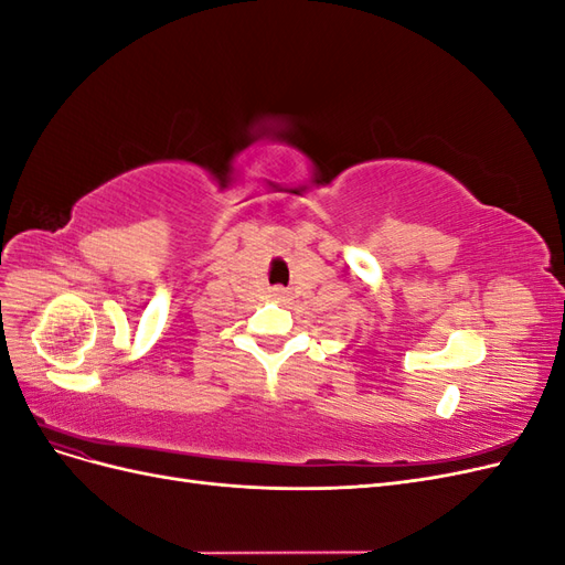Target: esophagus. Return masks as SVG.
Returning <instances> with one entry per match:
<instances>
[{
	"instance_id": "34e87169",
	"label": "esophagus",
	"mask_w": 565,
	"mask_h": 565,
	"mask_svg": "<svg viewBox=\"0 0 565 565\" xmlns=\"http://www.w3.org/2000/svg\"><path fill=\"white\" fill-rule=\"evenodd\" d=\"M273 297H276V299H285L287 292H285L282 287H273Z\"/></svg>"
}]
</instances>
